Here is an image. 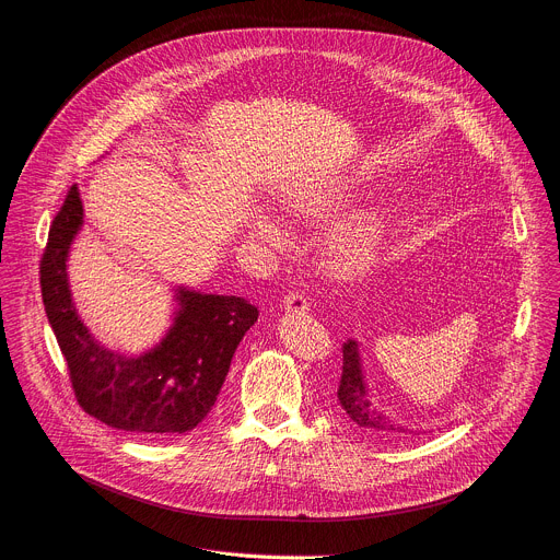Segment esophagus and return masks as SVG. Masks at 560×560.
Returning <instances> with one entry per match:
<instances>
[{"label": "esophagus", "mask_w": 560, "mask_h": 560, "mask_svg": "<svg viewBox=\"0 0 560 560\" xmlns=\"http://www.w3.org/2000/svg\"><path fill=\"white\" fill-rule=\"evenodd\" d=\"M283 307H285L288 312H292V314H305V312L310 310V303H307V299H305L303 294L292 292V294H288V296L283 299Z\"/></svg>", "instance_id": "obj_1"}]
</instances>
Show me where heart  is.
<instances>
[{"label":"heart","instance_id":"1","mask_svg":"<svg viewBox=\"0 0 560 560\" xmlns=\"http://www.w3.org/2000/svg\"><path fill=\"white\" fill-rule=\"evenodd\" d=\"M355 186L349 182L310 184L292 191L283 207L292 220L327 222L347 211L353 202ZM250 235L270 250H285L290 233L285 224L268 209H255L248 222ZM387 237V218L378 209H366L336 222L320 242V261L338 279H355L376 268Z\"/></svg>","mask_w":560,"mask_h":560}]
</instances>
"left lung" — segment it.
Listing matches in <instances>:
<instances>
[{"label":"left lung","mask_w":560,"mask_h":560,"mask_svg":"<svg viewBox=\"0 0 560 560\" xmlns=\"http://www.w3.org/2000/svg\"><path fill=\"white\" fill-rule=\"evenodd\" d=\"M338 409L358 435L364 440H394L402 435H420V431L398 424L383 411L366 385L360 342L349 338L342 342V378L338 387ZM424 433V431H422Z\"/></svg>","instance_id":"obj_1"}]
</instances>
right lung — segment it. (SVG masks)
<instances>
[{"label":"right lung","instance_id":"1","mask_svg":"<svg viewBox=\"0 0 560 560\" xmlns=\"http://www.w3.org/2000/svg\"><path fill=\"white\" fill-rule=\"evenodd\" d=\"M85 224L79 186L55 218L42 259L46 316L66 355L85 413L112 429L173 435L196 429L211 413L257 307L242 296L171 288L168 327L140 353L112 349L83 323L68 275L70 250Z\"/></svg>","mask_w":560,"mask_h":560}]
</instances>
